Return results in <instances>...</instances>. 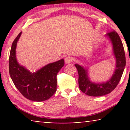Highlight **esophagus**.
Returning <instances> with one entry per match:
<instances>
[{
  "mask_svg": "<svg viewBox=\"0 0 130 130\" xmlns=\"http://www.w3.org/2000/svg\"><path fill=\"white\" fill-rule=\"evenodd\" d=\"M73 60V58L72 56H67L65 58V63L66 64L71 63Z\"/></svg>",
  "mask_w": 130,
  "mask_h": 130,
  "instance_id": "obj_1",
  "label": "esophagus"
}]
</instances>
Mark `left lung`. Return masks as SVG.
<instances>
[{
  "label": "left lung",
  "mask_w": 130,
  "mask_h": 130,
  "mask_svg": "<svg viewBox=\"0 0 130 130\" xmlns=\"http://www.w3.org/2000/svg\"><path fill=\"white\" fill-rule=\"evenodd\" d=\"M112 45L113 53L116 60L115 70L109 80L106 82L96 83L90 81L88 69L78 64H74L79 74V86L81 91L91 96H101L112 91L118 85L125 66V56L123 45L117 32L106 34Z\"/></svg>",
  "instance_id": "obj_1"
}]
</instances>
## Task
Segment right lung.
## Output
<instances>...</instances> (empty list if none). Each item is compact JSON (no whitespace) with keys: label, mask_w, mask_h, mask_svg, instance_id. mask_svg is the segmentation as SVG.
Wrapping results in <instances>:
<instances>
[{"label":"right lung","mask_w":130,"mask_h":130,"mask_svg":"<svg viewBox=\"0 0 130 130\" xmlns=\"http://www.w3.org/2000/svg\"><path fill=\"white\" fill-rule=\"evenodd\" d=\"M20 32L12 43L9 59L10 77L21 93L28 99L36 102L47 100L57 90V74L64 66V60L49 63L35 72H30L19 64L16 58V48Z\"/></svg>","instance_id":"right-lung-1"}]
</instances>
